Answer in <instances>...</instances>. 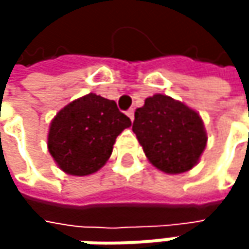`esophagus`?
Wrapping results in <instances>:
<instances>
[{"mask_svg":"<svg viewBox=\"0 0 249 249\" xmlns=\"http://www.w3.org/2000/svg\"><path fill=\"white\" fill-rule=\"evenodd\" d=\"M126 115L129 117L131 121H134V109H128V111H126Z\"/></svg>","mask_w":249,"mask_h":249,"instance_id":"obj_1","label":"esophagus"}]
</instances>
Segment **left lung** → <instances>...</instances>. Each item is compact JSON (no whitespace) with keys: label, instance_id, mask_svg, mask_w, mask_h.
I'll return each instance as SVG.
<instances>
[{"label":"left lung","instance_id":"8db88e82","mask_svg":"<svg viewBox=\"0 0 249 249\" xmlns=\"http://www.w3.org/2000/svg\"><path fill=\"white\" fill-rule=\"evenodd\" d=\"M150 163L169 174L195 167L206 147V131L196 111L167 95H153L135 109L132 124Z\"/></svg>","mask_w":249,"mask_h":249}]
</instances>
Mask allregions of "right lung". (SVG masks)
<instances>
[{"label":"right lung","mask_w":249,"mask_h":249,"mask_svg":"<svg viewBox=\"0 0 249 249\" xmlns=\"http://www.w3.org/2000/svg\"><path fill=\"white\" fill-rule=\"evenodd\" d=\"M131 125L115 101L85 95L53 118L47 147L57 166L72 176L98 172L112 154L117 137Z\"/></svg>","instance_id":"obj_1"}]
</instances>
